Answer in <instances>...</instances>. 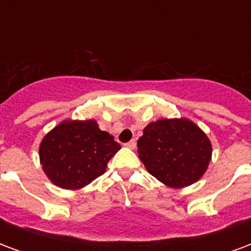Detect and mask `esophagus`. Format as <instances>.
Returning <instances> with one entry per match:
<instances>
[{"label":"esophagus","instance_id":"obj_1","mask_svg":"<svg viewBox=\"0 0 251 251\" xmlns=\"http://www.w3.org/2000/svg\"><path fill=\"white\" fill-rule=\"evenodd\" d=\"M136 145H137L136 140H131V141L126 142L125 144V147L129 148V149H134V148H136Z\"/></svg>","mask_w":251,"mask_h":251}]
</instances>
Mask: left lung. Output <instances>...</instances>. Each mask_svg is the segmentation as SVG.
I'll use <instances>...</instances> for the list:
<instances>
[{
    "mask_svg": "<svg viewBox=\"0 0 251 251\" xmlns=\"http://www.w3.org/2000/svg\"><path fill=\"white\" fill-rule=\"evenodd\" d=\"M137 147L148 172L171 188L196 183L207 171L212 154L204 131L185 118L151 122Z\"/></svg>",
    "mask_w": 251,
    "mask_h": 251,
    "instance_id": "left-lung-1",
    "label": "left lung"
}]
</instances>
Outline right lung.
<instances>
[{
  "instance_id": "right-lung-1",
  "label": "right lung",
  "mask_w": 251,
  "mask_h": 251,
  "mask_svg": "<svg viewBox=\"0 0 251 251\" xmlns=\"http://www.w3.org/2000/svg\"><path fill=\"white\" fill-rule=\"evenodd\" d=\"M120 149L114 137L100 130L97 121H63L43 138L39 156L53 184L79 189L103 175Z\"/></svg>"
}]
</instances>
